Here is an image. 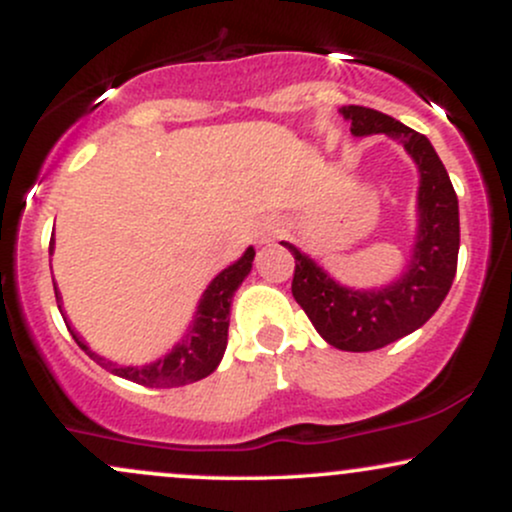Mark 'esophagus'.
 Segmentation results:
<instances>
[{
    "label": "esophagus",
    "instance_id": "34e87169",
    "mask_svg": "<svg viewBox=\"0 0 512 512\" xmlns=\"http://www.w3.org/2000/svg\"><path fill=\"white\" fill-rule=\"evenodd\" d=\"M274 236H276V228L269 226V223H264L260 231H257V240H260V243H269Z\"/></svg>",
    "mask_w": 512,
    "mask_h": 512
}]
</instances>
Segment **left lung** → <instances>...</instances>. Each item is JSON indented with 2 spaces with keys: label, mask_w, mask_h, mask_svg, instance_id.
Listing matches in <instances>:
<instances>
[{
  "label": "left lung",
  "mask_w": 512,
  "mask_h": 512,
  "mask_svg": "<svg viewBox=\"0 0 512 512\" xmlns=\"http://www.w3.org/2000/svg\"><path fill=\"white\" fill-rule=\"evenodd\" d=\"M339 115L351 122L354 137L387 134L416 163V233L409 260L390 284L354 289L334 279L308 252L286 240L281 245L296 257L291 291L317 334L334 349L373 351L419 330L445 301L457 272L460 207L448 170L424 134L363 105H344Z\"/></svg>",
  "instance_id": "1"
}]
</instances>
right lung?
Returning <instances> with one entry per match:
<instances>
[{"instance_id": "right-lung-1", "label": "right lung", "mask_w": 512, "mask_h": 512, "mask_svg": "<svg viewBox=\"0 0 512 512\" xmlns=\"http://www.w3.org/2000/svg\"><path fill=\"white\" fill-rule=\"evenodd\" d=\"M55 252V238L50 240V255ZM252 260H255V248H250L238 257L236 262L228 264L226 269H221L214 279L209 281V286L204 289L202 298H199L195 315H192L190 325H187L185 334L180 337V342H175L173 349L168 354L151 363H142V366H122V363L110 361L101 354L91 349L86 344V339L74 330V325L69 322L67 313H64L62 293L57 289L55 279V298L57 308L67 322V330L72 332L74 342L86 351L98 366L110 370L113 375L132 380L137 385L146 387H180L197 383V380L207 378L219 368L223 354H226L228 344V322H231V303L233 293L238 291V286L243 284L245 276L250 274Z\"/></svg>"}]
</instances>
